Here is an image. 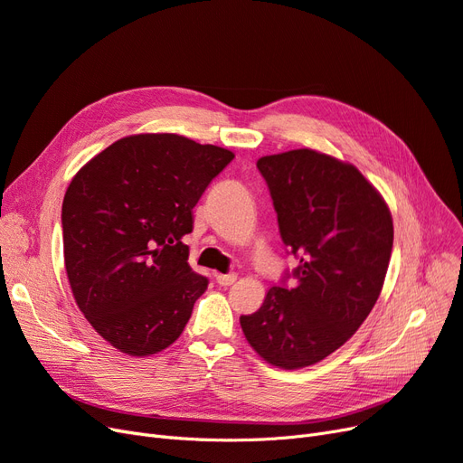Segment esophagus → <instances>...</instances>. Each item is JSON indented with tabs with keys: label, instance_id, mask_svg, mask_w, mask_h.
<instances>
[{
	"label": "esophagus",
	"instance_id": "1",
	"mask_svg": "<svg viewBox=\"0 0 463 463\" xmlns=\"http://www.w3.org/2000/svg\"><path fill=\"white\" fill-rule=\"evenodd\" d=\"M215 280L219 286H231V284H234L236 275L234 272H229V275H215Z\"/></svg>",
	"mask_w": 463,
	"mask_h": 463
}]
</instances>
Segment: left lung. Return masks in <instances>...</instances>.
Listing matches in <instances>:
<instances>
[{"label": "left lung", "mask_w": 463, "mask_h": 463, "mask_svg": "<svg viewBox=\"0 0 463 463\" xmlns=\"http://www.w3.org/2000/svg\"><path fill=\"white\" fill-rule=\"evenodd\" d=\"M258 169L299 265L258 311L241 317V326L263 361L298 370L339 349L373 309L391 260L392 217L361 171L328 154H270Z\"/></svg>", "instance_id": "1"}]
</instances>
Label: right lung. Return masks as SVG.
Returning <instances> with one entry per match:
<instances>
[{
	"label": "right lung",
	"instance_id": "1",
	"mask_svg": "<svg viewBox=\"0 0 463 463\" xmlns=\"http://www.w3.org/2000/svg\"><path fill=\"white\" fill-rule=\"evenodd\" d=\"M234 158L175 133L129 135L85 164L62 202L64 267L95 332L131 356L183 334L208 279L188 265L193 208Z\"/></svg>",
	"mask_w": 463,
	"mask_h": 463
}]
</instances>
